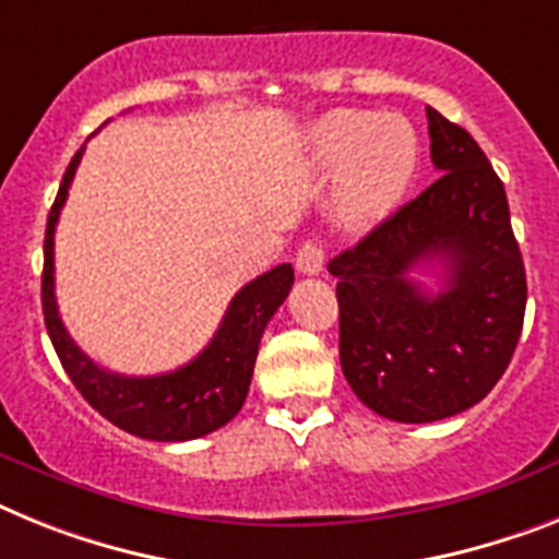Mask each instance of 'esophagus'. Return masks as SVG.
Masks as SVG:
<instances>
[{
    "label": "esophagus",
    "instance_id": "obj_1",
    "mask_svg": "<svg viewBox=\"0 0 559 559\" xmlns=\"http://www.w3.org/2000/svg\"><path fill=\"white\" fill-rule=\"evenodd\" d=\"M295 266L304 275H318L323 270V247L318 241L301 243V250L295 255Z\"/></svg>",
    "mask_w": 559,
    "mask_h": 559
}]
</instances>
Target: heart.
Here are the masks:
<instances>
[{
  "instance_id": "b5f03b06",
  "label": "heart",
  "mask_w": 559,
  "mask_h": 559,
  "mask_svg": "<svg viewBox=\"0 0 559 559\" xmlns=\"http://www.w3.org/2000/svg\"><path fill=\"white\" fill-rule=\"evenodd\" d=\"M312 167L323 176L346 170L341 222L367 229L395 213L417 173L420 144L409 121L367 110H335L309 135Z\"/></svg>"
}]
</instances>
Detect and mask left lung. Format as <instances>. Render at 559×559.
Listing matches in <instances>:
<instances>
[{"label":"left lung","mask_w":559,"mask_h":559,"mask_svg":"<svg viewBox=\"0 0 559 559\" xmlns=\"http://www.w3.org/2000/svg\"><path fill=\"white\" fill-rule=\"evenodd\" d=\"M440 178L330 261L341 369L397 424L461 415L503 378L526 316V270L503 181L463 128L426 107ZM438 263L444 289L408 278Z\"/></svg>","instance_id":"8db88e82"}]
</instances>
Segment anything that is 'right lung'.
Here are the masks:
<instances>
[{"mask_svg": "<svg viewBox=\"0 0 559 559\" xmlns=\"http://www.w3.org/2000/svg\"><path fill=\"white\" fill-rule=\"evenodd\" d=\"M82 153L84 147L64 170L59 195L48 215V229H45L41 312H45V326H48L56 355L84 401L112 426L130 431L135 438L162 440V443L204 438L241 412L250 392L261 335L270 318L275 316V309L293 289V264H278L238 289L213 341L204 346V352H199V358H192L185 367L164 374H147V378H130V374L102 369L68 335L53 293L56 222L68 201V187L76 176Z\"/></svg>", "mask_w": 559, "mask_h": 559, "instance_id": "right-lung-1", "label": "right lung"}]
</instances>
